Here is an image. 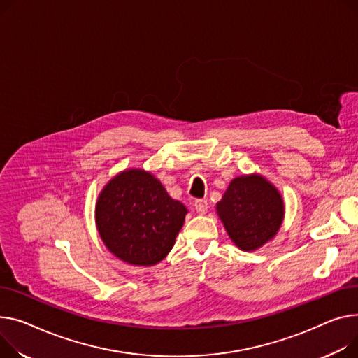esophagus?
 <instances>
[{"label": "esophagus", "instance_id": "esophagus-1", "mask_svg": "<svg viewBox=\"0 0 358 358\" xmlns=\"http://www.w3.org/2000/svg\"><path fill=\"white\" fill-rule=\"evenodd\" d=\"M194 207H196V211L199 214H206L207 208H208V203H207V200H197L194 203Z\"/></svg>", "mask_w": 358, "mask_h": 358}]
</instances>
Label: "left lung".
<instances>
[{"instance_id":"8db88e82","label":"left lung","mask_w":358,"mask_h":358,"mask_svg":"<svg viewBox=\"0 0 358 358\" xmlns=\"http://www.w3.org/2000/svg\"><path fill=\"white\" fill-rule=\"evenodd\" d=\"M231 242L245 252H255L278 234L285 204L279 189L262 174L234 177L216 204Z\"/></svg>"}]
</instances>
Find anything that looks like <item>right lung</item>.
<instances>
[{"label": "right lung", "instance_id": "1", "mask_svg": "<svg viewBox=\"0 0 358 358\" xmlns=\"http://www.w3.org/2000/svg\"><path fill=\"white\" fill-rule=\"evenodd\" d=\"M187 207L144 169H127L99 193L94 222L106 249L129 265L154 266L170 253Z\"/></svg>", "mask_w": 358, "mask_h": 358}]
</instances>
